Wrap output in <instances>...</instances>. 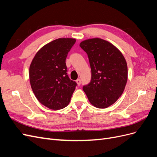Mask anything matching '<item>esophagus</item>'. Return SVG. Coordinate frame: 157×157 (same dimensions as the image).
I'll return each mask as SVG.
<instances>
[{"mask_svg": "<svg viewBox=\"0 0 157 157\" xmlns=\"http://www.w3.org/2000/svg\"><path fill=\"white\" fill-rule=\"evenodd\" d=\"M76 82H77V84L79 86V85H80V84H81V80H80V78H78L77 80H76Z\"/></svg>", "mask_w": 157, "mask_h": 157, "instance_id": "obj_1", "label": "esophagus"}]
</instances>
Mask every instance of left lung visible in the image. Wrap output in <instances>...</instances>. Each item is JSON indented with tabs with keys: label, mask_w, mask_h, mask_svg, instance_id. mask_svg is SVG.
<instances>
[{
	"label": "left lung",
	"mask_w": 157,
	"mask_h": 157,
	"mask_svg": "<svg viewBox=\"0 0 157 157\" xmlns=\"http://www.w3.org/2000/svg\"><path fill=\"white\" fill-rule=\"evenodd\" d=\"M80 46L86 52L92 71L91 81L83 86L89 101L105 109L122 94L128 79L124 57L110 42L99 38L85 40Z\"/></svg>",
	"instance_id": "left-lung-1"
}]
</instances>
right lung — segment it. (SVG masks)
<instances>
[{
    "label": "right lung",
    "instance_id": "1",
    "mask_svg": "<svg viewBox=\"0 0 157 157\" xmlns=\"http://www.w3.org/2000/svg\"><path fill=\"white\" fill-rule=\"evenodd\" d=\"M76 40L58 39L37 52L29 67L31 86L42 105L53 110L67 107L77 86L67 73L65 59Z\"/></svg>",
    "mask_w": 157,
    "mask_h": 157
}]
</instances>
